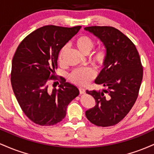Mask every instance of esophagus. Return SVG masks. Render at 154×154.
Wrapping results in <instances>:
<instances>
[{
  "label": "esophagus",
  "instance_id": "esophagus-1",
  "mask_svg": "<svg viewBox=\"0 0 154 154\" xmlns=\"http://www.w3.org/2000/svg\"><path fill=\"white\" fill-rule=\"evenodd\" d=\"M79 91L80 94H84V93H85V88H79Z\"/></svg>",
  "mask_w": 154,
  "mask_h": 154
}]
</instances>
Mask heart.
<instances>
[{"label": "heart", "instance_id": "obj_1", "mask_svg": "<svg viewBox=\"0 0 154 154\" xmlns=\"http://www.w3.org/2000/svg\"><path fill=\"white\" fill-rule=\"evenodd\" d=\"M75 46L78 49L81 54L86 55L88 54L92 49L94 47V41L90 37L83 35L79 37L75 40ZM66 47L61 48L59 55V60L61 63L63 61V56H64ZM106 57V53L104 50H99L95 53L93 56V60L95 63L101 64L105 61ZM95 72L91 68L77 69L70 75V79L75 84L79 85H86L94 77Z\"/></svg>", "mask_w": 154, "mask_h": 154}]
</instances>
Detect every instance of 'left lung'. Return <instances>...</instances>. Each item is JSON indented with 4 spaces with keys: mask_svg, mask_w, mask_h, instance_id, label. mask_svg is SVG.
Wrapping results in <instances>:
<instances>
[{
    "mask_svg": "<svg viewBox=\"0 0 154 154\" xmlns=\"http://www.w3.org/2000/svg\"><path fill=\"white\" fill-rule=\"evenodd\" d=\"M98 38L106 48V57L95 83L107 89L86 91L95 106L85 111L87 119L97 126L119 123L133 106L143 79V66L135 45L126 35L112 26L85 28Z\"/></svg>",
    "mask_w": 154,
    "mask_h": 154,
    "instance_id": "left-lung-1",
    "label": "left lung"
}]
</instances>
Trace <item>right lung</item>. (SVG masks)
I'll list each match as a JSON object with an SVG mask.
<instances>
[{"instance_id":"1","label":"right lung","mask_w":154,"mask_h":154,"mask_svg":"<svg viewBox=\"0 0 154 154\" xmlns=\"http://www.w3.org/2000/svg\"><path fill=\"white\" fill-rule=\"evenodd\" d=\"M80 28L42 26L27 35L16 51L11 86L21 109L35 124L50 126L61 122L66 116L67 106L79 95L78 88L65 79L59 89L52 91L48 81L54 77L61 49Z\"/></svg>"}]
</instances>
